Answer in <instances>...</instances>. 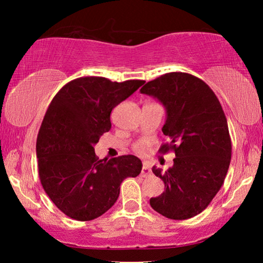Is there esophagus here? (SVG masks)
Segmentation results:
<instances>
[{
  "instance_id": "1",
  "label": "esophagus",
  "mask_w": 263,
  "mask_h": 263,
  "mask_svg": "<svg viewBox=\"0 0 263 263\" xmlns=\"http://www.w3.org/2000/svg\"><path fill=\"white\" fill-rule=\"evenodd\" d=\"M151 174H152V171H151V168L147 163H144L142 164V169H141V173L140 175L142 177H148L151 176Z\"/></svg>"
}]
</instances>
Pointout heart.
<instances>
[{"instance_id":"1","label":"heart","mask_w":263,"mask_h":263,"mask_svg":"<svg viewBox=\"0 0 263 263\" xmlns=\"http://www.w3.org/2000/svg\"><path fill=\"white\" fill-rule=\"evenodd\" d=\"M148 146H149L148 141L140 140V141H138V142H136L135 145H133V149H135L137 153L144 154V153H146V151H147Z\"/></svg>"}]
</instances>
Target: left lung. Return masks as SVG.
<instances>
[{
  "label": "left lung",
  "mask_w": 263,
  "mask_h": 263,
  "mask_svg": "<svg viewBox=\"0 0 263 263\" xmlns=\"http://www.w3.org/2000/svg\"><path fill=\"white\" fill-rule=\"evenodd\" d=\"M140 92L166 108L162 132L171 141L160 152L173 149L176 157L164 173L153 167L164 191L151 198L149 204L169 219H189L206 209L228 174L232 145L225 114L212 89L188 73L161 75Z\"/></svg>",
  "instance_id": "left-lung-1"
}]
</instances>
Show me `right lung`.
<instances>
[{"label": "right lung", "instance_id": "add662e5", "mask_svg": "<svg viewBox=\"0 0 263 263\" xmlns=\"http://www.w3.org/2000/svg\"><path fill=\"white\" fill-rule=\"evenodd\" d=\"M145 83L79 78L53 97L37 137L39 179L51 201L75 220H92L117 201L121 183L140 174L135 155L99 160L94 146L111 128L116 105Z\"/></svg>", "mask_w": 263, "mask_h": 263}]
</instances>
